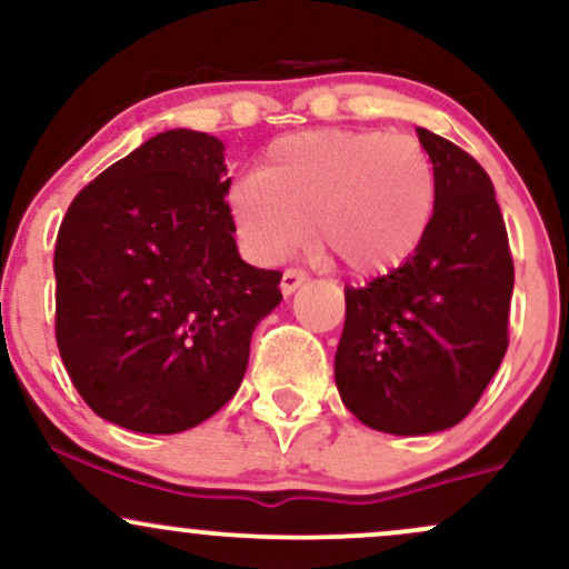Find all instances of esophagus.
I'll use <instances>...</instances> for the list:
<instances>
[{
  "mask_svg": "<svg viewBox=\"0 0 569 569\" xmlns=\"http://www.w3.org/2000/svg\"><path fill=\"white\" fill-rule=\"evenodd\" d=\"M307 280V272L305 270H297V267H289V270L283 272V278H280V291L286 293V297H289V293H293L299 289V286H302Z\"/></svg>",
  "mask_w": 569,
  "mask_h": 569,
  "instance_id": "esophagus-1",
  "label": "esophagus"
}]
</instances>
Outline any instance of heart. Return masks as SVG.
<instances>
[{
  "label": "heart",
  "instance_id": "obj_1",
  "mask_svg": "<svg viewBox=\"0 0 569 569\" xmlns=\"http://www.w3.org/2000/svg\"><path fill=\"white\" fill-rule=\"evenodd\" d=\"M230 217L253 257L276 262L307 238L358 278L407 264L439 202L428 149L390 130H305L272 141L230 189Z\"/></svg>",
  "mask_w": 569,
  "mask_h": 569
}]
</instances>
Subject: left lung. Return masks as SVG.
Instances as JSON below:
<instances>
[{
	"mask_svg": "<svg viewBox=\"0 0 569 569\" xmlns=\"http://www.w3.org/2000/svg\"><path fill=\"white\" fill-rule=\"evenodd\" d=\"M439 202L420 251L361 289H345L335 356L342 403L363 426L426 436L466 420L508 350L513 259L485 168L417 128Z\"/></svg>",
	"mask_w": 569,
	"mask_h": 569,
	"instance_id": "left-lung-1",
	"label": "left lung"
}]
</instances>
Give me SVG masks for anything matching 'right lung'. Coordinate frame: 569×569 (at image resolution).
Masks as SVG:
<instances>
[{
  "instance_id": "1",
  "label": "right lung",
  "mask_w": 569,
  "mask_h": 569,
  "mask_svg": "<svg viewBox=\"0 0 569 569\" xmlns=\"http://www.w3.org/2000/svg\"><path fill=\"white\" fill-rule=\"evenodd\" d=\"M224 143L166 130L71 200L56 240V342L82 401L136 433H181L238 393L280 270L240 259Z\"/></svg>"
}]
</instances>
